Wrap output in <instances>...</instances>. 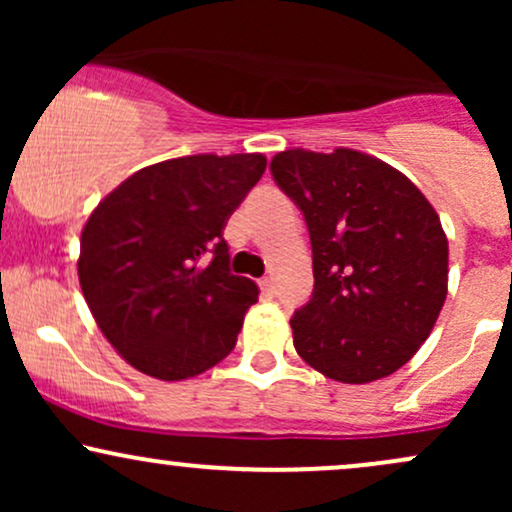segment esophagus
Returning a JSON list of instances; mask_svg holds the SVG:
<instances>
[{
  "instance_id": "34e87169",
  "label": "esophagus",
  "mask_w": 512,
  "mask_h": 512,
  "mask_svg": "<svg viewBox=\"0 0 512 512\" xmlns=\"http://www.w3.org/2000/svg\"><path fill=\"white\" fill-rule=\"evenodd\" d=\"M260 289H262V293H267V296H274L272 276H262V279H260Z\"/></svg>"
}]
</instances>
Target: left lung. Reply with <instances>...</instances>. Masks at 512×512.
I'll return each mask as SVG.
<instances>
[{
	"mask_svg": "<svg viewBox=\"0 0 512 512\" xmlns=\"http://www.w3.org/2000/svg\"><path fill=\"white\" fill-rule=\"evenodd\" d=\"M272 178L303 211L313 296L291 317L308 366L363 385L402 368L448 296V238L419 187L354 149L281 151Z\"/></svg>",
	"mask_w": 512,
	"mask_h": 512,
	"instance_id": "8db88e82",
	"label": "left lung"
}]
</instances>
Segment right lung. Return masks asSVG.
<instances>
[{
    "instance_id": "right-lung-1",
    "label": "right lung",
    "mask_w": 512,
    "mask_h": 512,
    "mask_svg": "<svg viewBox=\"0 0 512 512\" xmlns=\"http://www.w3.org/2000/svg\"><path fill=\"white\" fill-rule=\"evenodd\" d=\"M264 168L262 154L170 158L129 175L88 216L79 284L129 366L185 380L231 354L257 286L231 274L223 226Z\"/></svg>"
}]
</instances>
